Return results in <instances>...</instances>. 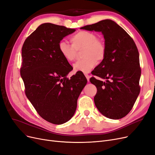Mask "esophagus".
Masks as SVG:
<instances>
[{"instance_id":"1","label":"esophagus","mask_w":155,"mask_h":155,"mask_svg":"<svg viewBox=\"0 0 155 155\" xmlns=\"http://www.w3.org/2000/svg\"><path fill=\"white\" fill-rule=\"evenodd\" d=\"M84 74H85V77H86V78H87V81H88V82H89V78H90V77H89V74H87V73H85Z\"/></svg>"}]
</instances>
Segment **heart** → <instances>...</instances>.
Listing matches in <instances>:
<instances>
[{
	"instance_id": "obj_1",
	"label": "heart",
	"mask_w": 155,
	"mask_h": 155,
	"mask_svg": "<svg viewBox=\"0 0 155 155\" xmlns=\"http://www.w3.org/2000/svg\"><path fill=\"white\" fill-rule=\"evenodd\" d=\"M72 45L65 41L59 43L61 55L66 61L71 62L76 57L77 51L84 48L82 56L84 59L73 64L75 72L87 73L93 68L97 62H101L106 55L105 43L98 39L96 34L89 31H80L71 38Z\"/></svg>"
}]
</instances>
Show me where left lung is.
I'll list each match as a JSON object with an SVG mask.
<instances>
[{
    "label": "left lung",
    "instance_id": "1",
    "mask_svg": "<svg viewBox=\"0 0 155 155\" xmlns=\"http://www.w3.org/2000/svg\"><path fill=\"white\" fill-rule=\"evenodd\" d=\"M81 28L101 32L105 39L106 55L92 74L105 82L90 78L97 87L95 105L104 116L121 119L130 112L140 93L138 49L129 34L113 20H104Z\"/></svg>",
    "mask_w": 155,
    "mask_h": 155
}]
</instances>
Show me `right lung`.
I'll return each mask as SVG.
<instances>
[{
    "mask_svg": "<svg viewBox=\"0 0 155 155\" xmlns=\"http://www.w3.org/2000/svg\"><path fill=\"white\" fill-rule=\"evenodd\" d=\"M75 31L45 23L25 39L21 49L20 74L25 94L39 115L54 124L65 123L73 116L87 82L81 73L67 78L73 68L59 50V42Z\"/></svg>",
    "mask_w": 155,
    "mask_h": 155,
    "instance_id": "right-lung-1",
    "label": "right lung"
}]
</instances>
